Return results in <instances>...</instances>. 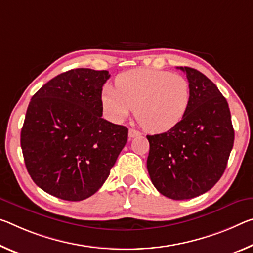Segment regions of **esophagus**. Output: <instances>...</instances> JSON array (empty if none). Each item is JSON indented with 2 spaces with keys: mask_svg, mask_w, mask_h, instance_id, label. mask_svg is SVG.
Here are the masks:
<instances>
[{
  "mask_svg": "<svg viewBox=\"0 0 253 253\" xmlns=\"http://www.w3.org/2000/svg\"><path fill=\"white\" fill-rule=\"evenodd\" d=\"M141 135L138 130L133 129V128H129V130H128V136H129V138H134V137H137V136Z\"/></svg>",
  "mask_w": 253,
  "mask_h": 253,
  "instance_id": "1",
  "label": "esophagus"
}]
</instances>
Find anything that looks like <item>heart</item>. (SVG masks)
<instances>
[{"mask_svg":"<svg viewBox=\"0 0 253 253\" xmlns=\"http://www.w3.org/2000/svg\"><path fill=\"white\" fill-rule=\"evenodd\" d=\"M102 107L114 122L126 118L133 108L141 126L151 133L172 129L186 116L190 86L183 76L168 71L137 69L125 72L102 91Z\"/></svg>","mask_w":253,"mask_h":253,"instance_id":"b5f03b06","label":"heart"}]
</instances>
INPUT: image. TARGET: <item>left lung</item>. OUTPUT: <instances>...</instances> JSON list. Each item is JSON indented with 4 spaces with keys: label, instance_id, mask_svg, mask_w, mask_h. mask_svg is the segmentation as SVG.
I'll return each instance as SVG.
<instances>
[{
    "label": "left lung",
    "instance_id": "8db88e82",
    "mask_svg": "<svg viewBox=\"0 0 253 253\" xmlns=\"http://www.w3.org/2000/svg\"><path fill=\"white\" fill-rule=\"evenodd\" d=\"M187 75L190 105L183 119L162 134L147 135V171L168 198L183 200L205 194L225 171L234 143L226 99L199 71L178 67Z\"/></svg>",
    "mask_w": 253,
    "mask_h": 253
}]
</instances>
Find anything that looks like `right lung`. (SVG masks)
Instances as JSON below:
<instances>
[{"mask_svg": "<svg viewBox=\"0 0 253 253\" xmlns=\"http://www.w3.org/2000/svg\"><path fill=\"white\" fill-rule=\"evenodd\" d=\"M108 71L75 69L36 92L21 129L31 179L47 194L79 202L95 194L125 146L128 129L103 119Z\"/></svg>", "mask_w": 253, "mask_h": 253, "instance_id": "right-lung-1", "label": "right lung"}]
</instances>
